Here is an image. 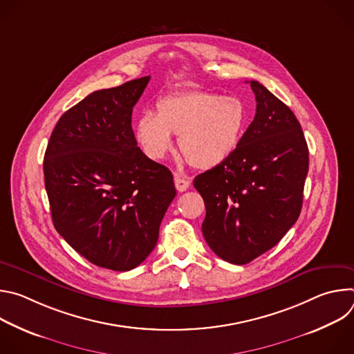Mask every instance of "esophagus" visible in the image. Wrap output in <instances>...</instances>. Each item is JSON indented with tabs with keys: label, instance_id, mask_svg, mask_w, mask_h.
I'll list each match as a JSON object with an SVG mask.
<instances>
[{
	"label": "esophagus",
	"instance_id": "1",
	"mask_svg": "<svg viewBox=\"0 0 354 354\" xmlns=\"http://www.w3.org/2000/svg\"><path fill=\"white\" fill-rule=\"evenodd\" d=\"M174 180H175V187H176L178 192H185L189 187V185H190V182L185 176L178 175V174L175 175Z\"/></svg>",
	"mask_w": 354,
	"mask_h": 354
}]
</instances>
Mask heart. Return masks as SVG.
I'll use <instances>...</instances> for the list:
<instances>
[{"instance_id":"1","label":"heart","mask_w":354,"mask_h":354,"mask_svg":"<svg viewBox=\"0 0 354 354\" xmlns=\"http://www.w3.org/2000/svg\"><path fill=\"white\" fill-rule=\"evenodd\" d=\"M248 111L236 96L205 89H182L162 96L156 115L147 112L136 123V137L153 160H162L179 136V149L197 169L224 164L239 147Z\"/></svg>"}]
</instances>
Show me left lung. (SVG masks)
<instances>
[{"label": "left lung", "mask_w": 354, "mask_h": 354, "mask_svg": "<svg viewBox=\"0 0 354 354\" xmlns=\"http://www.w3.org/2000/svg\"><path fill=\"white\" fill-rule=\"evenodd\" d=\"M250 88L257 113L239 147L193 180L206 205L203 236L217 257L234 265L261 257L295 224L310 161L291 109L261 82L250 81Z\"/></svg>", "instance_id": "left-lung-1"}]
</instances>
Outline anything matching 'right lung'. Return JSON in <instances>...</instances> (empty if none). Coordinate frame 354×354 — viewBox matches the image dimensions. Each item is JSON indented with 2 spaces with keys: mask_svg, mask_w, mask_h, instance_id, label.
<instances>
[{
  "mask_svg": "<svg viewBox=\"0 0 354 354\" xmlns=\"http://www.w3.org/2000/svg\"><path fill=\"white\" fill-rule=\"evenodd\" d=\"M148 81L89 93L60 118L44 153L55 228L86 261L116 272L153 252L176 196L171 171L142 153L131 129Z\"/></svg>",
  "mask_w": 354,
  "mask_h": 354,
  "instance_id": "right-lung-1",
  "label": "right lung"
}]
</instances>
